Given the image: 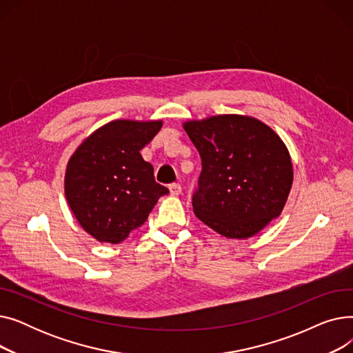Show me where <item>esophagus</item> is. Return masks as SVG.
<instances>
[{"label": "esophagus", "mask_w": 353, "mask_h": 353, "mask_svg": "<svg viewBox=\"0 0 353 353\" xmlns=\"http://www.w3.org/2000/svg\"><path fill=\"white\" fill-rule=\"evenodd\" d=\"M169 190H170L172 196H179L181 193V186L179 183H172L169 186Z\"/></svg>", "instance_id": "obj_1"}]
</instances>
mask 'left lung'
<instances>
[{"label": "left lung", "instance_id": "8db88e82", "mask_svg": "<svg viewBox=\"0 0 353 353\" xmlns=\"http://www.w3.org/2000/svg\"><path fill=\"white\" fill-rule=\"evenodd\" d=\"M184 130L201 159L193 210L230 239L261 232L283 210L293 170L285 144L252 117L225 114L188 121Z\"/></svg>", "mask_w": 353, "mask_h": 353}]
</instances>
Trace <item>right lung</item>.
<instances>
[{
  "mask_svg": "<svg viewBox=\"0 0 353 353\" xmlns=\"http://www.w3.org/2000/svg\"><path fill=\"white\" fill-rule=\"evenodd\" d=\"M160 128L161 121L107 123L70 159L67 201L81 228L99 242H123L144 223L159 197L169 193L140 154Z\"/></svg>",
  "mask_w": 353,
  "mask_h": 353,
  "instance_id": "add662e5",
  "label": "right lung"
}]
</instances>
